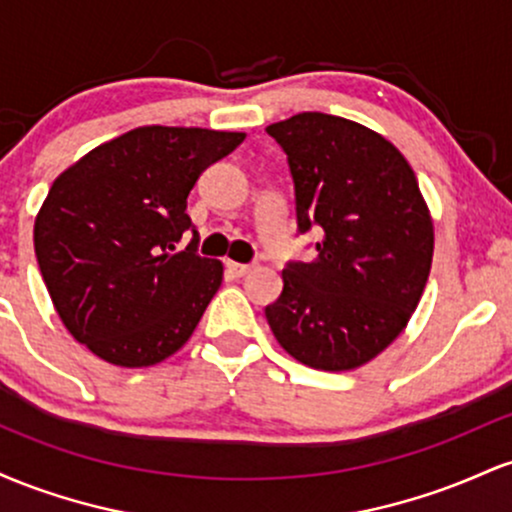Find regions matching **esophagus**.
I'll list each match as a JSON object with an SVG mask.
<instances>
[{"label":"esophagus","mask_w":512,"mask_h":512,"mask_svg":"<svg viewBox=\"0 0 512 512\" xmlns=\"http://www.w3.org/2000/svg\"><path fill=\"white\" fill-rule=\"evenodd\" d=\"M226 267H228V272H231L233 276H245V274H250V272H252V264L228 262V264H226Z\"/></svg>","instance_id":"obj_1"}]
</instances>
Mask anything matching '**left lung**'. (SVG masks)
Listing matches in <instances>:
<instances>
[{"label": "left lung", "mask_w": 512, "mask_h": 512, "mask_svg": "<svg viewBox=\"0 0 512 512\" xmlns=\"http://www.w3.org/2000/svg\"><path fill=\"white\" fill-rule=\"evenodd\" d=\"M296 190L298 233L317 228L315 260L289 262L264 308L276 342L317 370H351L385 351L426 289L433 221L399 151L373 129L325 113L267 127Z\"/></svg>", "instance_id": "left-lung-1"}]
</instances>
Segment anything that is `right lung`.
Here are the masks:
<instances>
[{
    "instance_id": "right-lung-1",
    "label": "right lung",
    "mask_w": 512,
    "mask_h": 512,
    "mask_svg": "<svg viewBox=\"0 0 512 512\" xmlns=\"http://www.w3.org/2000/svg\"><path fill=\"white\" fill-rule=\"evenodd\" d=\"M243 132L137 127L52 182L33 228L57 315L103 361L144 368L173 356L219 291V260L197 255L187 195ZM187 230L191 245L177 250Z\"/></svg>"
}]
</instances>
